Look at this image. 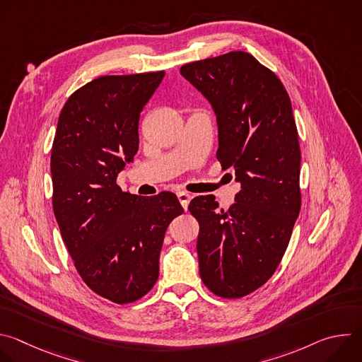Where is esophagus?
<instances>
[{"label":"esophagus","mask_w":362,"mask_h":362,"mask_svg":"<svg viewBox=\"0 0 362 362\" xmlns=\"http://www.w3.org/2000/svg\"><path fill=\"white\" fill-rule=\"evenodd\" d=\"M177 199H179L180 204L183 206V209L186 211L187 206H189V202H190V199H192V196H190L189 193H186V192H179V193H177Z\"/></svg>","instance_id":"34e87169"}]
</instances>
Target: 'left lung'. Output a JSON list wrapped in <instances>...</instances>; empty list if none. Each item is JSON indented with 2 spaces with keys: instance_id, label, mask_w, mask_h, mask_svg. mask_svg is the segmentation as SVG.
<instances>
[{
  "instance_id": "8db88e82",
  "label": "left lung",
  "mask_w": 362,
  "mask_h": 362,
  "mask_svg": "<svg viewBox=\"0 0 362 362\" xmlns=\"http://www.w3.org/2000/svg\"><path fill=\"white\" fill-rule=\"evenodd\" d=\"M180 74L215 110L216 158L240 190L228 211L214 194L189 204L199 222L200 278L221 298L238 299L276 271L300 211V148L289 95L278 76L245 51L187 63Z\"/></svg>"
}]
</instances>
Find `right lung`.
Wrapping results in <instances>:
<instances>
[{"mask_svg": "<svg viewBox=\"0 0 362 362\" xmlns=\"http://www.w3.org/2000/svg\"><path fill=\"white\" fill-rule=\"evenodd\" d=\"M165 71L101 76L76 90L51 148L53 211L84 284L115 303L143 298L159 278L177 196L123 192L117 175L139 150V119Z\"/></svg>", "mask_w": 362, "mask_h": 362, "instance_id": "1", "label": "right lung"}]
</instances>
